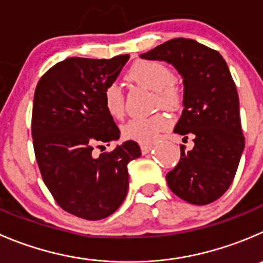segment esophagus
Listing matches in <instances>:
<instances>
[{
	"mask_svg": "<svg viewBox=\"0 0 263 263\" xmlns=\"http://www.w3.org/2000/svg\"><path fill=\"white\" fill-rule=\"evenodd\" d=\"M140 149H141V153H142V154H147V153H149L150 150L153 149V145L142 144V145H140Z\"/></svg>",
	"mask_w": 263,
	"mask_h": 263,
	"instance_id": "obj_1",
	"label": "esophagus"
}]
</instances>
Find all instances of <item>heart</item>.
I'll return each instance as SVG.
<instances>
[{
    "instance_id": "b5f03b06",
    "label": "heart",
    "mask_w": 263,
    "mask_h": 263,
    "mask_svg": "<svg viewBox=\"0 0 263 263\" xmlns=\"http://www.w3.org/2000/svg\"><path fill=\"white\" fill-rule=\"evenodd\" d=\"M126 78L135 85L155 91V105L170 111L181 108L183 93L180 83L167 64L158 60H139L131 65L126 73ZM103 105L106 113L114 119H121L124 116V93L121 86L109 83L104 87ZM170 119L163 113H157L147 118L131 119L122 127L124 139L152 144L163 131L170 127Z\"/></svg>"
}]
</instances>
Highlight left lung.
I'll return each mask as SVG.
<instances>
[{"mask_svg":"<svg viewBox=\"0 0 263 263\" xmlns=\"http://www.w3.org/2000/svg\"><path fill=\"white\" fill-rule=\"evenodd\" d=\"M142 59L171 63L183 77V110L175 132L194 147L167 173L168 186L185 202L204 205L226 193L244 150L239 95L220 52L190 38H173L142 53Z\"/></svg>","mask_w":263,"mask_h":263,"instance_id":"1","label":"left lung"}]
</instances>
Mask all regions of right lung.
I'll use <instances>...</instances> for the list:
<instances>
[{"label": "right lung", "instance_id": "1", "mask_svg": "<svg viewBox=\"0 0 263 263\" xmlns=\"http://www.w3.org/2000/svg\"><path fill=\"white\" fill-rule=\"evenodd\" d=\"M128 59H65L35 87L32 137L41 176L55 202L85 220H103L121 207L128 190L127 164L141 155L132 140L92 155L95 147L121 135L101 93Z\"/></svg>", "mask_w": 263, "mask_h": 263}]
</instances>
